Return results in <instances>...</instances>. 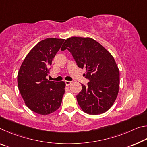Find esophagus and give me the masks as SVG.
Wrapping results in <instances>:
<instances>
[{"instance_id":"34e87169","label":"esophagus","mask_w":147,"mask_h":147,"mask_svg":"<svg viewBox=\"0 0 147 147\" xmlns=\"http://www.w3.org/2000/svg\"><path fill=\"white\" fill-rule=\"evenodd\" d=\"M65 84H66V86H69V85L71 84V81H67V80H66V81H65Z\"/></svg>"}]
</instances>
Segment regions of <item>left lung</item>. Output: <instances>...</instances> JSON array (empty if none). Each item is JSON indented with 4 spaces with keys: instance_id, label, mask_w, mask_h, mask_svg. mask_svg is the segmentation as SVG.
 Returning <instances> with one entry per match:
<instances>
[{
    "instance_id": "left-lung-1",
    "label": "left lung",
    "mask_w": 147,
    "mask_h": 147,
    "mask_svg": "<svg viewBox=\"0 0 147 147\" xmlns=\"http://www.w3.org/2000/svg\"><path fill=\"white\" fill-rule=\"evenodd\" d=\"M72 53L79 68H85L88 86L82 84L78 103L89 115H100L113 106L118 94L120 73L115 59L101 44L91 38H67L61 50Z\"/></svg>"
}]
</instances>
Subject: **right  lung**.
<instances>
[{
  "label": "right lung",
  "mask_w": 147,
  "mask_h": 147,
  "mask_svg": "<svg viewBox=\"0 0 147 147\" xmlns=\"http://www.w3.org/2000/svg\"><path fill=\"white\" fill-rule=\"evenodd\" d=\"M64 39L46 38L34 46L23 60L18 74L20 92L27 107L39 115L57 110L65 94V83L50 81L52 60Z\"/></svg>",
  "instance_id": "obj_1"
}]
</instances>
